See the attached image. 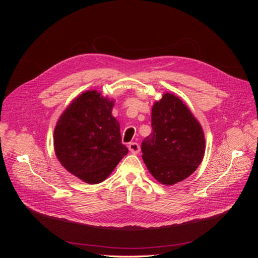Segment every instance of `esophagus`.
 <instances>
[{"instance_id": "1", "label": "esophagus", "mask_w": 258, "mask_h": 258, "mask_svg": "<svg viewBox=\"0 0 258 258\" xmlns=\"http://www.w3.org/2000/svg\"><path fill=\"white\" fill-rule=\"evenodd\" d=\"M128 148L129 151L132 153V154H138L140 152V145L136 142H132V143H129L128 145Z\"/></svg>"}]
</instances>
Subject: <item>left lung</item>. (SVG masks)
<instances>
[{"label": "left lung", "mask_w": 258, "mask_h": 258, "mask_svg": "<svg viewBox=\"0 0 258 258\" xmlns=\"http://www.w3.org/2000/svg\"><path fill=\"white\" fill-rule=\"evenodd\" d=\"M152 134L141 145L151 174L163 185L188 177L204 159L206 140L199 121L183 101L165 93L152 108Z\"/></svg>", "instance_id": "8db88e82"}]
</instances>
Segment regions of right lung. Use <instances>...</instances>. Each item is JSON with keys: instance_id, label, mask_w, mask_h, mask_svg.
I'll use <instances>...</instances> for the list:
<instances>
[{"instance_id": "obj_1", "label": "right lung", "mask_w": 258, "mask_h": 258, "mask_svg": "<svg viewBox=\"0 0 258 258\" xmlns=\"http://www.w3.org/2000/svg\"><path fill=\"white\" fill-rule=\"evenodd\" d=\"M114 101L97 90L83 92L62 113L53 132L54 153L70 173L98 184L112 173L128 148L112 115Z\"/></svg>"}]
</instances>
